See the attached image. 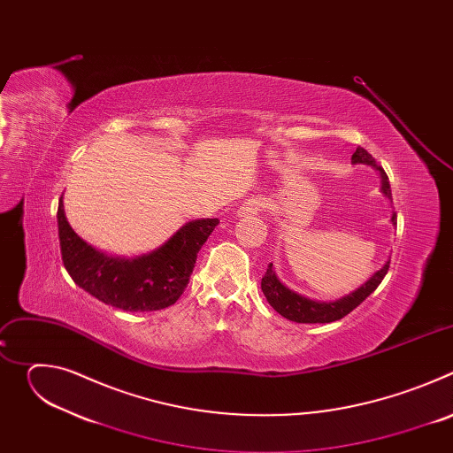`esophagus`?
<instances>
[{
    "instance_id": "1",
    "label": "esophagus",
    "mask_w": 453,
    "mask_h": 453,
    "mask_svg": "<svg viewBox=\"0 0 453 453\" xmlns=\"http://www.w3.org/2000/svg\"><path fill=\"white\" fill-rule=\"evenodd\" d=\"M257 211H260V203L247 201L238 208L236 213H238V217H254V215H257Z\"/></svg>"
}]
</instances>
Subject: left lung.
<instances>
[{
	"mask_svg": "<svg viewBox=\"0 0 453 453\" xmlns=\"http://www.w3.org/2000/svg\"><path fill=\"white\" fill-rule=\"evenodd\" d=\"M351 163L353 165H369L372 166L378 173H380V180H381V193L383 196L393 203V193H391V184H389V177L383 172V168L380 165H376L374 157L362 147H358L355 150V154L351 156ZM393 226L396 224V213H393L391 217ZM387 271H389V260L383 264V267L380 271H376L365 283H362L358 288H355L353 292L342 296L341 299L335 301H317V299H310L306 296H301L294 290H290L287 285H283L280 281V278L276 276L273 264L269 265L265 276L262 278V290L267 297V301L271 303V306L283 315L288 320L294 322H303V325H325V322H334L342 319L344 315H348L349 311H353L364 299H367L376 287L381 283V280L385 278Z\"/></svg>",
	"mask_w": 453,
	"mask_h": 453,
	"instance_id": "obj_1",
	"label": "left lung"
}]
</instances>
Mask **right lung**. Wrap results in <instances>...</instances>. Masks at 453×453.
<instances>
[{"label": "right lung", "instance_id": "right-lung-1", "mask_svg": "<svg viewBox=\"0 0 453 453\" xmlns=\"http://www.w3.org/2000/svg\"><path fill=\"white\" fill-rule=\"evenodd\" d=\"M57 224L62 264L81 288L125 311H154L180 297L219 219L189 220L163 245L136 257L112 256L84 242L70 226L62 197Z\"/></svg>", "mask_w": 453, "mask_h": 453}]
</instances>
